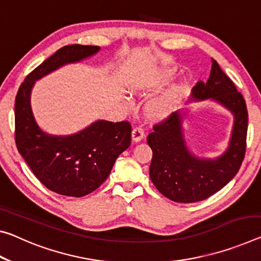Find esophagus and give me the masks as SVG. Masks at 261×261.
<instances>
[{
  "instance_id": "1",
  "label": "esophagus",
  "mask_w": 261,
  "mask_h": 261,
  "mask_svg": "<svg viewBox=\"0 0 261 261\" xmlns=\"http://www.w3.org/2000/svg\"><path fill=\"white\" fill-rule=\"evenodd\" d=\"M143 138H144V130L142 129V127H139V126L134 127V129H132V132H131L132 142L138 143Z\"/></svg>"
}]
</instances>
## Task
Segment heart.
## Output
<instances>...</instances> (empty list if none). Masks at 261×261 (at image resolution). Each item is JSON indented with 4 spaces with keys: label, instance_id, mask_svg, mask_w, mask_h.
<instances>
[{
    "label": "heart",
    "instance_id": "b5f03b06",
    "mask_svg": "<svg viewBox=\"0 0 261 261\" xmlns=\"http://www.w3.org/2000/svg\"><path fill=\"white\" fill-rule=\"evenodd\" d=\"M173 69L161 68L159 71L143 72L132 77L130 90L136 96H145L163 87L171 80ZM180 103V90L173 89L171 92L155 97L147 103L145 114L152 121H160L166 118L176 109Z\"/></svg>",
    "mask_w": 261,
    "mask_h": 261
}]
</instances>
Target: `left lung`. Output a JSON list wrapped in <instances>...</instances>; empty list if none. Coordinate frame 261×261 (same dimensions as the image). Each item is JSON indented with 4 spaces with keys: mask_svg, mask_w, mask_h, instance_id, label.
I'll use <instances>...</instances> for the list:
<instances>
[{
    "mask_svg": "<svg viewBox=\"0 0 261 261\" xmlns=\"http://www.w3.org/2000/svg\"><path fill=\"white\" fill-rule=\"evenodd\" d=\"M213 98L233 114L234 122L227 150L216 159H201L189 152L182 134V116L172 114L153 127L147 144L153 155L150 177L169 200L193 203L214 195L237 174L245 156L247 109L243 95L213 59L208 81H198L192 100Z\"/></svg>",
    "mask_w": 261,
    "mask_h": 261,
    "instance_id": "left-lung-1",
    "label": "left lung"
}]
</instances>
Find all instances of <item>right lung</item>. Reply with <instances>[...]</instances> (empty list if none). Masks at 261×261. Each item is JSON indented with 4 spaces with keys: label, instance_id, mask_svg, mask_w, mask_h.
I'll return each instance as SVG.
<instances>
[{
    "label": "right lung",
    "instance_id": "obj_1",
    "mask_svg": "<svg viewBox=\"0 0 261 261\" xmlns=\"http://www.w3.org/2000/svg\"><path fill=\"white\" fill-rule=\"evenodd\" d=\"M100 51L92 45H67L36 67L19 86L15 100L17 150L45 187L65 196L94 192L109 176L117 156L131 144L129 122L97 121L71 136H52L37 124L30 96L35 81L66 64L77 63Z\"/></svg>",
    "mask_w": 261,
    "mask_h": 261
}]
</instances>
